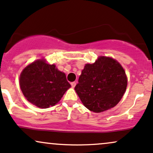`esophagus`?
Instances as JSON below:
<instances>
[{"label": "esophagus", "instance_id": "1", "mask_svg": "<svg viewBox=\"0 0 153 153\" xmlns=\"http://www.w3.org/2000/svg\"><path fill=\"white\" fill-rule=\"evenodd\" d=\"M76 83L75 82H71V85L72 87H74L75 86H76Z\"/></svg>", "mask_w": 153, "mask_h": 153}]
</instances>
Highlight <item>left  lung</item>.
<instances>
[{"mask_svg": "<svg viewBox=\"0 0 153 153\" xmlns=\"http://www.w3.org/2000/svg\"><path fill=\"white\" fill-rule=\"evenodd\" d=\"M126 87L121 65L112 58L100 56L94 63L85 65L74 90L87 109L101 113L118 103Z\"/></svg>", "mask_w": 153, "mask_h": 153, "instance_id": "obj_1", "label": "left lung"}]
</instances>
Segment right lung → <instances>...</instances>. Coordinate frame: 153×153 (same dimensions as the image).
I'll return each instance as SVG.
<instances>
[{"label":"right lung","mask_w":153,"mask_h":153,"mask_svg":"<svg viewBox=\"0 0 153 153\" xmlns=\"http://www.w3.org/2000/svg\"><path fill=\"white\" fill-rule=\"evenodd\" d=\"M19 85L26 99L40 108L57 104L71 87L66 74L45 60H37L24 68Z\"/></svg>","instance_id":"obj_1"}]
</instances>
